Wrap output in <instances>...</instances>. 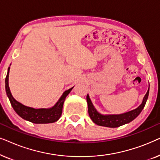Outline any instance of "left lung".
<instances>
[{
	"label": "left lung",
	"mask_w": 160,
	"mask_h": 160,
	"mask_svg": "<svg viewBox=\"0 0 160 160\" xmlns=\"http://www.w3.org/2000/svg\"><path fill=\"white\" fill-rule=\"evenodd\" d=\"M149 94V87L147 92L143 98L141 104L135 109L128 112L120 113V114H102L98 112L92 102L88 94L87 95V102L88 106V113L89 117L94 123L99 126L107 127V128H118L124 124L130 123L138 116L145 106Z\"/></svg>",
	"instance_id": "1"
}]
</instances>
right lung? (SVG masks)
Here are the masks:
<instances>
[{"label":"right lung","mask_w":160,"mask_h":160,"mask_svg":"<svg viewBox=\"0 0 160 160\" xmlns=\"http://www.w3.org/2000/svg\"><path fill=\"white\" fill-rule=\"evenodd\" d=\"M10 67H8L7 75L5 79V87L6 95L14 110L19 117L22 119L35 124H48L53 123L58 121L61 117L62 111V107L65 100L68 95L71 92L72 89L65 90L58 100V101L51 108H34L32 107L26 106L16 100L11 93L9 86H8V75H9Z\"/></svg>","instance_id":"1"}]
</instances>
